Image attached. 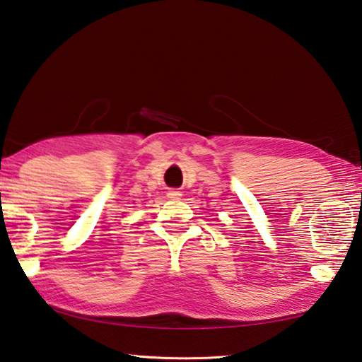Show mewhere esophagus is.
<instances>
[{
  "label": "esophagus",
  "mask_w": 362,
  "mask_h": 362,
  "mask_svg": "<svg viewBox=\"0 0 362 362\" xmlns=\"http://www.w3.org/2000/svg\"><path fill=\"white\" fill-rule=\"evenodd\" d=\"M167 197H168V199H172V200H178L180 197H181V194L178 192V190H170V192L167 194Z\"/></svg>",
  "instance_id": "esophagus-1"
}]
</instances>
